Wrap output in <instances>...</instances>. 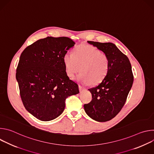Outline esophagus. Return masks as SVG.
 I'll return each instance as SVG.
<instances>
[{"mask_svg":"<svg viewBox=\"0 0 154 154\" xmlns=\"http://www.w3.org/2000/svg\"><path fill=\"white\" fill-rule=\"evenodd\" d=\"M79 90H80V92H82L84 89H83V88L82 86H80V85H79Z\"/></svg>","mask_w":154,"mask_h":154,"instance_id":"34e87169","label":"esophagus"}]
</instances>
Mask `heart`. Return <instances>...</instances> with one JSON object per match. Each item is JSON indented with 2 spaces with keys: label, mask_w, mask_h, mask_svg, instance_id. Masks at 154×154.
Segmentation results:
<instances>
[{
  "label": "heart",
  "mask_w": 154,
  "mask_h": 154,
  "mask_svg": "<svg viewBox=\"0 0 154 154\" xmlns=\"http://www.w3.org/2000/svg\"><path fill=\"white\" fill-rule=\"evenodd\" d=\"M64 63L67 74L71 78L79 70L81 71L77 79L84 85H96L101 82L109 69V59L108 55L96 48L88 45L79 46L74 54H66Z\"/></svg>",
  "instance_id": "1"
}]
</instances>
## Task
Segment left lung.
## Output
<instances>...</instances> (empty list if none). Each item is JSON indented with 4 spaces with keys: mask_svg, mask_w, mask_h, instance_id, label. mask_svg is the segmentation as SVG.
<instances>
[{
    "mask_svg": "<svg viewBox=\"0 0 154 154\" xmlns=\"http://www.w3.org/2000/svg\"><path fill=\"white\" fill-rule=\"evenodd\" d=\"M88 42L108 55L109 69L101 83L89 89L92 100L84 105V109L94 120L105 122L115 118L124 106L134 82V75L128 57L113 43Z\"/></svg>",
    "mask_w": 154,
    "mask_h": 154,
    "instance_id": "1",
    "label": "left lung"
}]
</instances>
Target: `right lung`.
Listing matches in <instances>:
<instances>
[{"mask_svg":"<svg viewBox=\"0 0 154 154\" xmlns=\"http://www.w3.org/2000/svg\"><path fill=\"white\" fill-rule=\"evenodd\" d=\"M75 42L68 37L40 39L22 52L16 69L20 96L27 110L42 121L59 116L65 100L79 93L66 72L64 57Z\"/></svg>","mask_w":154,"mask_h":154,"instance_id":"1","label":"right lung"}]
</instances>
